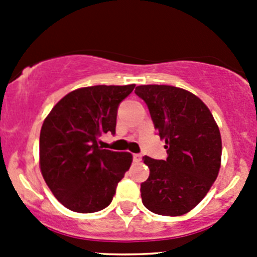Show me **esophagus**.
<instances>
[{
  "mask_svg": "<svg viewBox=\"0 0 257 257\" xmlns=\"http://www.w3.org/2000/svg\"><path fill=\"white\" fill-rule=\"evenodd\" d=\"M133 160L134 162H141L142 155L141 154H133Z\"/></svg>",
  "mask_w": 257,
  "mask_h": 257,
  "instance_id": "34e87169",
  "label": "esophagus"
}]
</instances>
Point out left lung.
Wrapping results in <instances>:
<instances>
[{"instance_id": "left-lung-1", "label": "left lung", "mask_w": 257, "mask_h": 257, "mask_svg": "<svg viewBox=\"0 0 257 257\" xmlns=\"http://www.w3.org/2000/svg\"><path fill=\"white\" fill-rule=\"evenodd\" d=\"M154 128L165 141L167 160L144 157L149 178L141 184L148 210L179 216L195 208L216 180L221 137L209 108L193 93L173 85H138Z\"/></svg>"}]
</instances>
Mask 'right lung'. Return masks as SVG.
I'll list each match as a JSON object with an SVG mask.
<instances>
[{"mask_svg": "<svg viewBox=\"0 0 257 257\" xmlns=\"http://www.w3.org/2000/svg\"><path fill=\"white\" fill-rule=\"evenodd\" d=\"M136 84L93 85L68 93L53 107L40 134V167L57 200L76 212H95L113 200L132 164L131 153L99 147L115 134L116 112Z\"/></svg>", "mask_w": 257, "mask_h": 257, "instance_id": "right-lung-1", "label": "right lung"}]
</instances>
